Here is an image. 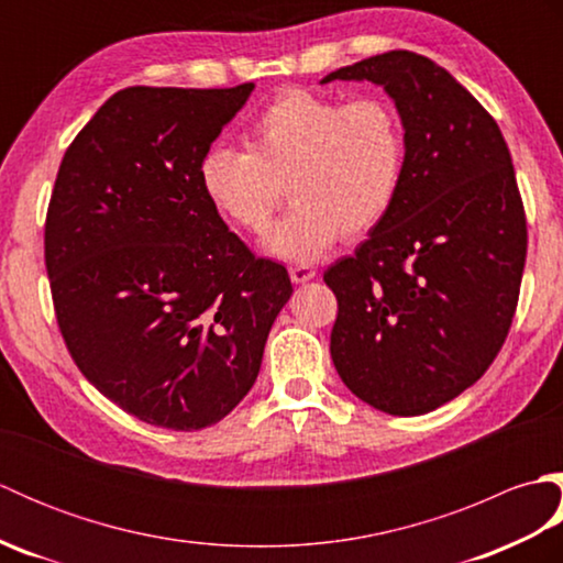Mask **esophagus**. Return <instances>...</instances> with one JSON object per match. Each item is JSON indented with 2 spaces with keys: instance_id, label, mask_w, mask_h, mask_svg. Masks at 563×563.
Segmentation results:
<instances>
[{
  "instance_id": "1",
  "label": "esophagus",
  "mask_w": 563,
  "mask_h": 563,
  "mask_svg": "<svg viewBox=\"0 0 563 563\" xmlns=\"http://www.w3.org/2000/svg\"><path fill=\"white\" fill-rule=\"evenodd\" d=\"M314 268H309V266H295V268H290V280L292 283H307V280H312L314 278Z\"/></svg>"
}]
</instances>
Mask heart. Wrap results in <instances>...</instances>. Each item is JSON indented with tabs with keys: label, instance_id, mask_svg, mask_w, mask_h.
Masks as SVG:
<instances>
[{
	"label": "heart",
	"instance_id": "b5f03b06",
	"mask_svg": "<svg viewBox=\"0 0 563 563\" xmlns=\"http://www.w3.org/2000/svg\"><path fill=\"white\" fill-rule=\"evenodd\" d=\"M244 145L246 152L218 145L202 154V196L222 220L261 236L288 186L295 208L268 239L283 258L312 261L341 234L373 232L404 184V121L382 97L341 101L283 91L251 121Z\"/></svg>",
	"mask_w": 563,
	"mask_h": 563
}]
</instances>
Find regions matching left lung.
I'll list each match as a JSON object with an SVG mask.
<instances>
[{
	"instance_id": "obj_1",
	"label": "left lung",
	"mask_w": 563,
	"mask_h": 563,
	"mask_svg": "<svg viewBox=\"0 0 563 563\" xmlns=\"http://www.w3.org/2000/svg\"><path fill=\"white\" fill-rule=\"evenodd\" d=\"M382 84L406 130L399 198L324 283L331 361L357 399L394 416L438 409L479 379L516 317L528 218L498 123L448 69L389 51L331 71Z\"/></svg>"
}]
</instances>
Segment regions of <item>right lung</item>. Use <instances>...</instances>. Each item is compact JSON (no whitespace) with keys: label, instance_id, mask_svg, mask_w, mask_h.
<instances>
[{"label":"right lung","instance_id":"right-lung-1","mask_svg":"<svg viewBox=\"0 0 563 563\" xmlns=\"http://www.w3.org/2000/svg\"><path fill=\"white\" fill-rule=\"evenodd\" d=\"M251 89L115 91L71 140L47 202L45 271L71 361L159 428L222 421L292 295L285 266L251 254L198 181Z\"/></svg>","mask_w":563,"mask_h":563}]
</instances>
